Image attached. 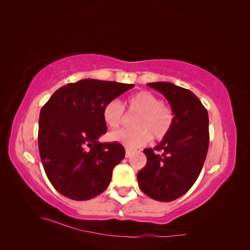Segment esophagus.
Wrapping results in <instances>:
<instances>
[{
    "instance_id": "34e87169",
    "label": "esophagus",
    "mask_w": 250,
    "mask_h": 250,
    "mask_svg": "<svg viewBox=\"0 0 250 250\" xmlns=\"http://www.w3.org/2000/svg\"><path fill=\"white\" fill-rule=\"evenodd\" d=\"M131 155V150L130 149H128V148H126V151H125V157L126 158H128Z\"/></svg>"
}]
</instances>
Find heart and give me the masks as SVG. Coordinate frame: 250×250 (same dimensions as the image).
Segmentation results:
<instances>
[{"label": "heart", "mask_w": 250, "mask_h": 250, "mask_svg": "<svg viewBox=\"0 0 250 250\" xmlns=\"http://www.w3.org/2000/svg\"><path fill=\"white\" fill-rule=\"evenodd\" d=\"M126 106L130 112L138 113L134 120L137 129H122L110 134V139L128 148H138L145 145L151 135L154 140H162L168 134L173 125V112L167 105L147 90H142L126 100ZM103 120L110 129H117L124 119V106L118 100H112L103 108Z\"/></svg>", "instance_id": "obj_1"}]
</instances>
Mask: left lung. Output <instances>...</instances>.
Wrapping results in <instances>:
<instances>
[{"label":"left lung","mask_w":250,"mask_h":250,"mask_svg":"<svg viewBox=\"0 0 250 250\" xmlns=\"http://www.w3.org/2000/svg\"><path fill=\"white\" fill-rule=\"evenodd\" d=\"M147 84L168 100L174 118L170 131L154 147L163 154L144 150L147 164L138 173V183L150 198L169 202L185 195L199 176L209 143L208 115L191 90L171 82Z\"/></svg>","instance_id":"obj_1"}]
</instances>
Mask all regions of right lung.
Masks as SVG:
<instances>
[{
	"instance_id": "add662e5",
	"label": "right lung",
	"mask_w": 250,
	"mask_h": 250,
	"mask_svg": "<svg viewBox=\"0 0 250 250\" xmlns=\"http://www.w3.org/2000/svg\"><path fill=\"white\" fill-rule=\"evenodd\" d=\"M134 84L83 79L62 86L43 105L39 148L50 183L65 197L88 200L101 194L125 156L119 143H100L106 133L103 108Z\"/></svg>"
}]
</instances>
